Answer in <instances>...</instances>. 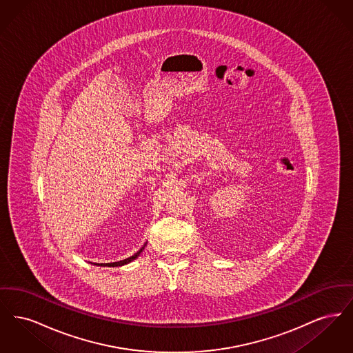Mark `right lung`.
<instances>
[{"mask_svg":"<svg viewBox=\"0 0 353 353\" xmlns=\"http://www.w3.org/2000/svg\"><path fill=\"white\" fill-rule=\"evenodd\" d=\"M144 248H145V245L139 250V252L134 254L132 256H130V258H127V259H123V261H119V262H114V263H94V265H98V266H108V268H118V266H123V265H127V263H130V262H132L134 259H136L139 255H140V252L144 250Z\"/></svg>","mask_w":353,"mask_h":353,"instance_id":"right-lung-1","label":"right lung"}]
</instances>
